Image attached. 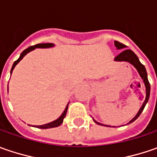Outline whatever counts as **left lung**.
<instances>
[{"mask_svg":"<svg viewBox=\"0 0 157 157\" xmlns=\"http://www.w3.org/2000/svg\"><path fill=\"white\" fill-rule=\"evenodd\" d=\"M114 45H115V47L117 48V50H122V49H125V48H126V45H124V44H122L119 43V42H117V41H114ZM114 61H117V62H128V63H131V64H132V65H133V66L137 70V71H138L139 75H140V77L142 78V81H143V83H144L145 89H146V98H145L144 102L142 103L141 108L139 109V111H138V113H136V116L133 118L128 123H127V125H128V124H130V123H132V122H134L136 119L140 116V114H141V113H142V112L143 111V109H144V107H145L146 104L148 103V99H149V94H150V84H149V82H148V74H147V71H146V69H145V66H144V65L140 62V60H139L138 57H137L136 54L134 53V52H132L131 50H124L123 52H121V53H120L117 57L114 58ZM94 122H95V123H97L98 125L105 126V127H111V126H108V125H104V124L100 123V122L96 121L95 120H94ZM113 128H115V127H113Z\"/></svg>","mask_w":157,"mask_h":157,"instance_id":"1","label":"left lung"}]
</instances>
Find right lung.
I'll use <instances>...</instances> for the list:
<instances>
[{
	"label": "right lung",
	"instance_id": "add662e5",
	"mask_svg": "<svg viewBox=\"0 0 157 157\" xmlns=\"http://www.w3.org/2000/svg\"><path fill=\"white\" fill-rule=\"evenodd\" d=\"M55 44H36V45L34 46H30V47H29L27 48L26 50H24L23 52H21V55H20V57L19 58L14 62L13 63V65H12V68H11V71H10V74H12V72H13V70L15 67V65L17 64V63H19L20 61H21V59L23 58V57L25 56V55H27L29 52H32L34 51L36 48H41V49H47V48H52V47H54ZM9 89V87H8ZM70 102H68V104L66 105V107H65V109H64V111L63 112V113L59 116V117L57 118V120H55V121H53L52 122H50V123H46L44 124V125H40V126H35V128H42V129H46V128H57L58 126H60L61 124L63 123V121L64 117H65V115H66V113H67V109H68V105H69Z\"/></svg>",
	"mask_w": 157,
	"mask_h": 157
}]
</instances>
